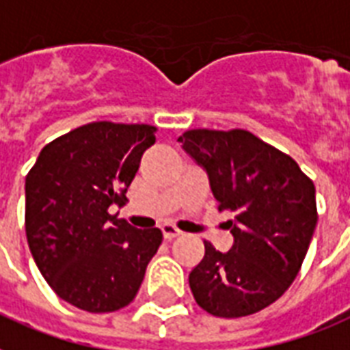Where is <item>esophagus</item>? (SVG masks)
<instances>
[{"label":"esophagus","instance_id":"esophagus-1","mask_svg":"<svg viewBox=\"0 0 350 350\" xmlns=\"http://www.w3.org/2000/svg\"><path fill=\"white\" fill-rule=\"evenodd\" d=\"M161 233H163L165 240H172L176 239V237H180L181 231L180 229H176L174 226H170V224H165V226H161Z\"/></svg>","mask_w":350,"mask_h":350}]
</instances>
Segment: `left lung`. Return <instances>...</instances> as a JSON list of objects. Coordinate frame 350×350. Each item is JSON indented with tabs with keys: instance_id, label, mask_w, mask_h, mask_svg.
I'll return each instance as SVG.
<instances>
[{
	"instance_id": "left-lung-1",
	"label": "left lung",
	"mask_w": 350,
	"mask_h": 350,
	"mask_svg": "<svg viewBox=\"0 0 350 350\" xmlns=\"http://www.w3.org/2000/svg\"><path fill=\"white\" fill-rule=\"evenodd\" d=\"M181 148L205 170L233 246L204 242L189 273L194 299L218 317H242L281 297L297 277L317 224L316 187L292 157L246 130H189Z\"/></svg>"
}]
</instances>
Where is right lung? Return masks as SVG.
<instances>
[{
    "instance_id": "obj_1",
    "label": "right lung",
    "mask_w": 350,
    "mask_h": 350,
    "mask_svg": "<svg viewBox=\"0 0 350 350\" xmlns=\"http://www.w3.org/2000/svg\"><path fill=\"white\" fill-rule=\"evenodd\" d=\"M150 124L100 121L75 128L40 152L25 178V233L40 273L60 299L80 310L116 312L132 303L163 234L135 229L122 205Z\"/></svg>"
}]
</instances>
